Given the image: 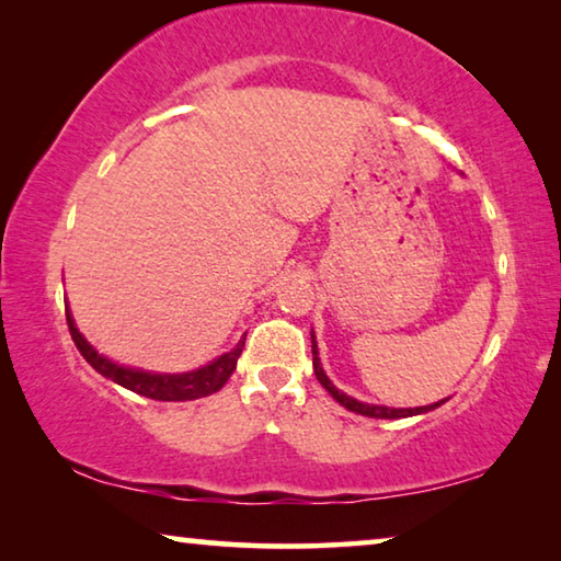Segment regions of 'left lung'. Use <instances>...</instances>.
<instances>
[{
  "label": "left lung",
  "mask_w": 561,
  "mask_h": 561,
  "mask_svg": "<svg viewBox=\"0 0 561 561\" xmlns=\"http://www.w3.org/2000/svg\"><path fill=\"white\" fill-rule=\"evenodd\" d=\"M311 356H314V374H317V378H319V383L327 388V391L331 393V398H334L336 403L344 405L346 411H351V413H358V415H366V417H411V415H421V413L435 411V408L448 401V398H445V401L431 403V405H417V408H388V405L360 403V401H356L354 396H346L344 391H339V388L329 381V376L324 374V368H321V358H319V348H317L314 331H311Z\"/></svg>",
  "instance_id": "obj_1"
}]
</instances>
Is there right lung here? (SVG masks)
Masks as SVG:
<instances>
[{
    "label": "right lung",
    "mask_w": 561,
    "mask_h": 561,
    "mask_svg": "<svg viewBox=\"0 0 561 561\" xmlns=\"http://www.w3.org/2000/svg\"><path fill=\"white\" fill-rule=\"evenodd\" d=\"M66 321H69V331L76 348L81 351V356L89 360V364L96 368L101 376L111 378L113 383H118L128 391L153 398V401H195V398H205L220 391V388L227 383V378L232 376L237 368V358L242 354L244 346V336L237 341V346L227 351V354L217 356L210 364H205L195 371H185V374H156V371H146V368H133V366H123L111 360L108 356L99 354L93 348L79 329H76V321L71 317V309L66 307Z\"/></svg>",
    "instance_id": "obj_1"
}]
</instances>
